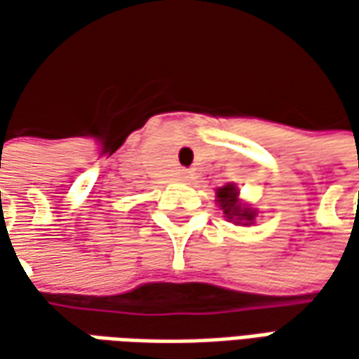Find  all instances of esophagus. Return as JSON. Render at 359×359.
I'll list each match as a JSON object with an SVG mask.
<instances>
[{"mask_svg":"<svg viewBox=\"0 0 359 359\" xmlns=\"http://www.w3.org/2000/svg\"><path fill=\"white\" fill-rule=\"evenodd\" d=\"M182 177H184V180H186V177H187V172H182Z\"/></svg>","mask_w":359,"mask_h":359,"instance_id":"esophagus-1","label":"esophagus"}]
</instances>
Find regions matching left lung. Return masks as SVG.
<instances>
[{"instance_id":"8db88e82","label":"left lung","mask_w":359,"mask_h":359,"mask_svg":"<svg viewBox=\"0 0 359 359\" xmlns=\"http://www.w3.org/2000/svg\"><path fill=\"white\" fill-rule=\"evenodd\" d=\"M238 194H240V191H238L236 184H228V186L217 187V191H215L217 203H219V208L224 210V214H226V217H228L229 222L241 224V226H250V224H254L257 212L252 210V208H248L245 203H240Z\"/></svg>"}]
</instances>
